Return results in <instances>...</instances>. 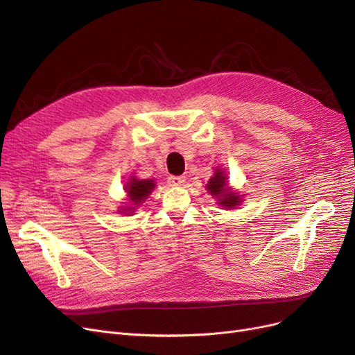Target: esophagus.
<instances>
[{
  "instance_id": "34e87169",
  "label": "esophagus",
  "mask_w": 355,
  "mask_h": 355,
  "mask_svg": "<svg viewBox=\"0 0 355 355\" xmlns=\"http://www.w3.org/2000/svg\"><path fill=\"white\" fill-rule=\"evenodd\" d=\"M169 186H182L186 182V177L182 175H169L168 177Z\"/></svg>"
}]
</instances>
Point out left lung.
<instances>
[{
    "instance_id": "left-lung-1",
    "label": "left lung",
    "mask_w": 355,
    "mask_h": 355,
    "mask_svg": "<svg viewBox=\"0 0 355 355\" xmlns=\"http://www.w3.org/2000/svg\"><path fill=\"white\" fill-rule=\"evenodd\" d=\"M227 175L222 169H215V174L212 175V178L209 180L207 184L205 186L206 190L209 191V194H212L215 199H218V205L222 206L224 209H235L237 207L243 198L239 194L232 191L228 187L227 182Z\"/></svg>"
}]
</instances>
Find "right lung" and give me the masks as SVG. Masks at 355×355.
I'll list each match as a JSON object with an SVG mask.
<instances>
[{
    "label": "right lung",
    "instance_id": "right-lung-1",
    "mask_svg": "<svg viewBox=\"0 0 355 355\" xmlns=\"http://www.w3.org/2000/svg\"><path fill=\"white\" fill-rule=\"evenodd\" d=\"M155 186L156 184L153 180H139V178L131 177L124 184V190L127 191V198L131 202V207L130 206L123 207V211L120 212L121 214L133 212L137 206H140L144 200L148 199V196L152 193Z\"/></svg>",
    "mask_w": 355,
    "mask_h": 355
}]
</instances>
